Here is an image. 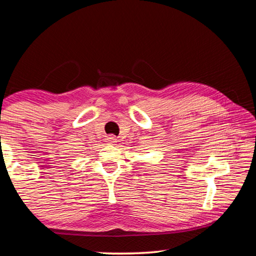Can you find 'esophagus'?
I'll return each instance as SVG.
<instances>
[{
    "instance_id": "obj_1",
    "label": "esophagus",
    "mask_w": 256,
    "mask_h": 256,
    "mask_svg": "<svg viewBox=\"0 0 256 256\" xmlns=\"http://www.w3.org/2000/svg\"><path fill=\"white\" fill-rule=\"evenodd\" d=\"M106 142L108 144H114L116 142V138L114 136H108L106 138Z\"/></svg>"
}]
</instances>
